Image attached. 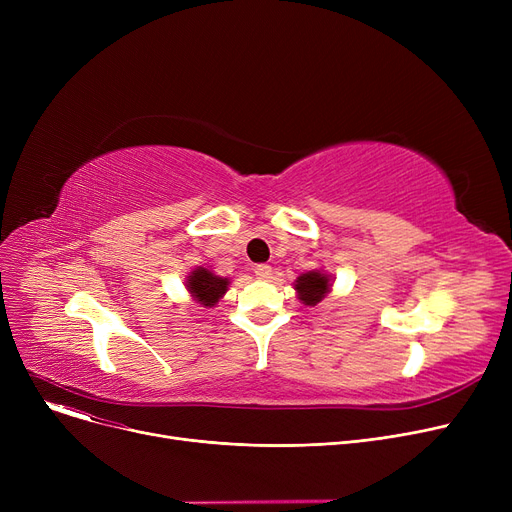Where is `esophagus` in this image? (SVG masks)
Masks as SVG:
<instances>
[{
	"instance_id": "obj_1",
	"label": "esophagus",
	"mask_w": 512,
	"mask_h": 512,
	"mask_svg": "<svg viewBox=\"0 0 512 512\" xmlns=\"http://www.w3.org/2000/svg\"><path fill=\"white\" fill-rule=\"evenodd\" d=\"M272 274H274L272 265H267V263H259V265L255 267V276H257L259 280H270V278H272Z\"/></svg>"
}]
</instances>
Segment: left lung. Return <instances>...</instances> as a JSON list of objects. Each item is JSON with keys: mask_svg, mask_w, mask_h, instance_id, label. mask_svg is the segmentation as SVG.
Segmentation results:
<instances>
[{"mask_svg": "<svg viewBox=\"0 0 512 512\" xmlns=\"http://www.w3.org/2000/svg\"><path fill=\"white\" fill-rule=\"evenodd\" d=\"M294 288H297L299 297L305 305H317L321 299L326 297V292L330 290V280H328V276H324L321 272H307V274L299 276Z\"/></svg>", "mask_w": 512, "mask_h": 512, "instance_id": "1", "label": "left lung"}]
</instances>
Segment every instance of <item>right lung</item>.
I'll use <instances>...</instances> for the list:
<instances>
[{
    "instance_id": "add662e5",
    "label": "right lung",
    "mask_w": 512,
    "mask_h": 512,
    "mask_svg": "<svg viewBox=\"0 0 512 512\" xmlns=\"http://www.w3.org/2000/svg\"><path fill=\"white\" fill-rule=\"evenodd\" d=\"M186 286L203 307H213L228 290V280L213 276L211 272L205 270V267H199V270H195L191 276H188Z\"/></svg>"
}]
</instances>
